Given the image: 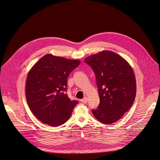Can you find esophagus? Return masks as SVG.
<instances>
[{
	"label": "esophagus",
	"mask_w": 160,
	"mask_h": 160,
	"mask_svg": "<svg viewBox=\"0 0 160 160\" xmlns=\"http://www.w3.org/2000/svg\"><path fill=\"white\" fill-rule=\"evenodd\" d=\"M80 101H81L82 102L84 103V104H86V103H87V102H88V98H87V97H85V98H84L83 99H81Z\"/></svg>",
	"instance_id": "esophagus-1"
}]
</instances>
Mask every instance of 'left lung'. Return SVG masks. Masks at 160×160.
<instances>
[{
  "mask_svg": "<svg viewBox=\"0 0 160 160\" xmlns=\"http://www.w3.org/2000/svg\"><path fill=\"white\" fill-rule=\"evenodd\" d=\"M85 61L92 69L98 88L99 104L92 109L94 117L104 124L119 120L132 105L136 94L134 73L122 56L104 50Z\"/></svg>",
  "mask_w": 160,
  "mask_h": 160,
  "instance_id": "8db88e82",
  "label": "left lung"
}]
</instances>
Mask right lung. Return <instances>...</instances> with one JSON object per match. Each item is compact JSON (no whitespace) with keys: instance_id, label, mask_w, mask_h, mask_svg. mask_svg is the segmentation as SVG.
<instances>
[{"instance_id":"obj_1","label":"right lung","mask_w":160,"mask_h":160,"mask_svg":"<svg viewBox=\"0 0 160 160\" xmlns=\"http://www.w3.org/2000/svg\"><path fill=\"white\" fill-rule=\"evenodd\" d=\"M80 64L79 60L48 54L29 71L26 96L29 108L43 123L58 126L71 117L78 101H71L66 93L68 77Z\"/></svg>"}]
</instances>
